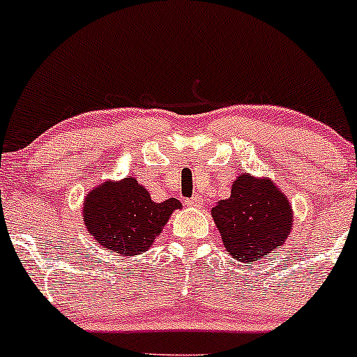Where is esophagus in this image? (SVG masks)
I'll use <instances>...</instances> for the list:
<instances>
[{
	"instance_id": "34e87169",
	"label": "esophagus",
	"mask_w": 357,
	"mask_h": 357,
	"mask_svg": "<svg viewBox=\"0 0 357 357\" xmlns=\"http://www.w3.org/2000/svg\"><path fill=\"white\" fill-rule=\"evenodd\" d=\"M203 203H204V199L199 195H195V196H192V198H190L186 202L188 206H192V208H202Z\"/></svg>"
}]
</instances>
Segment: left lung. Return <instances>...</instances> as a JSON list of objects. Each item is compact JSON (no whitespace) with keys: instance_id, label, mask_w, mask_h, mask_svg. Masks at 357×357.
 <instances>
[{"instance_id":"left-lung-1","label":"left lung","mask_w":357,"mask_h":357,"mask_svg":"<svg viewBox=\"0 0 357 357\" xmlns=\"http://www.w3.org/2000/svg\"><path fill=\"white\" fill-rule=\"evenodd\" d=\"M225 248L240 261H255L275 252L292 230V206L272 179L243 173L231 196L211 210Z\"/></svg>"}]
</instances>
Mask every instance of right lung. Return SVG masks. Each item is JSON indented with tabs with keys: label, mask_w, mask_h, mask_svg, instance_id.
<instances>
[{
	"label": "right lung",
	"mask_w": 357,
	"mask_h": 357,
	"mask_svg": "<svg viewBox=\"0 0 357 357\" xmlns=\"http://www.w3.org/2000/svg\"><path fill=\"white\" fill-rule=\"evenodd\" d=\"M179 199L162 203L151 199L149 191L137 179L107 181L93 188L84 202V225L102 248L119 255H141L153 247L155 236L179 210Z\"/></svg>",
	"instance_id": "right-lung-1"
}]
</instances>
